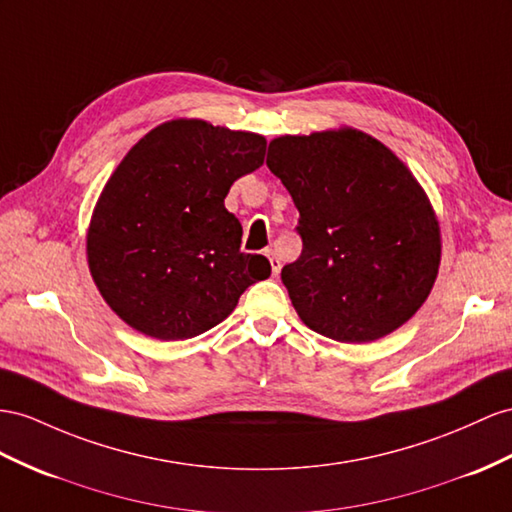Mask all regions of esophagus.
<instances>
[{
    "mask_svg": "<svg viewBox=\"0 0 512 512\" xmlns=\"http://www.w3.org/2000/svg\"><path fill=\"white\" fill-rule=\"evenodd\" d=\"M266 255H268V259H270V266H272V277H277L279 270H281V261H279V257H277V255H274L272 248H268Z\"/></svg>",
    "mask_w": 512,
    "mask_h": 512,
    "instance_id": "esophagus-1",
    "label": "esophagus"
}]
</instances>
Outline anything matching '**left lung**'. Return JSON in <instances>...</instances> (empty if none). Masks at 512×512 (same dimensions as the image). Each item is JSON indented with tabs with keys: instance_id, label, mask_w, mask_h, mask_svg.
I'll use <instances>...</instances> for the list:
<instances>
[{
	"instance_id": "left-lung-1",
	"label": "left lung",
	"mask_w": 512,
	"mask_h": 512,
	"mask_svg": "<svg viewBox=\"0 0 512 512\" xmlns=\"http://www.w3.org/2000/svg\"><path fill=\"white\" fill-rule=\"evenodd\" d=\"M266 164L300 214L303 253L281 270L300 320L344 344L411 320L435 285L441 231L396 153L342 127L274 138Z\"/></svg>"
}]
</instances>
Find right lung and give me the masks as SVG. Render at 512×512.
Returning <instances> with one entry per match:
<instances>
[{
  "mask_svg": "<svg viewBox=\"0 0 512 512\" xmlns=\"http://www.w3.org/2000/svg\"><path fill=\"white\" fill-rule=\"evenodd\" d=\"M266 138L201 119L157 125L116 166L86 235L88 268L131 329L177 342L220 324L248 285L270 277L242 253L225 207L235 179L264 164Z\"/></svg>",
  "mask_w": 512,
  "mask_h": 512,
  "instance_id": "right-lung-1",
  "label": "right lung"
}]
</instances>
